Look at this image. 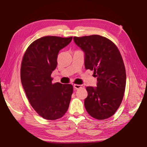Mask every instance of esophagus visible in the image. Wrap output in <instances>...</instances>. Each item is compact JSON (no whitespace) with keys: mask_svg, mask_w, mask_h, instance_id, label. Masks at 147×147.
<instances>
[{"mask_svg":"<svg viewBox=\"0 0 147 147\" xmlns=\"http://www.w3.org/2000/svg\"><path fill=\"white\" fill-rule=\"evenodd\" d=\"M84 87V85H78V84H74V88L75 89H80V88H83Z\"/></svg>","mask_w":147,"mask_h":147,"instance_id":"esophagus-1","label":"esophagus"}]
</instances>
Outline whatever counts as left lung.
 I'll list each match as a JSON object with an SVG mask.
<instances>
[{
  "label": "left lung",
  "mask_w": 147,
  "mask_h": 147,
  "mask_svg": "<svg viewBox=\"0 0 147 147\" xmlns=\"http://www.w3.org/2000/svg\"><path fill=\"white\" fill-rule=\"evenodd\" d=\"M74 42L84 53L86 69L94 71L97 87H87L85 109L98 119L110 118L118 110L124 96L126 71L118 47L100 35L74 36Z\"/></svg>",
  "instance_id": "obj_1"
}]
</instances>
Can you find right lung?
<instances>
[{
  "label": "right lung",
  "mask_w": 147,
  "mask_h": 147,
  "mask_svg": "<svg viewBox=\"0 0 147 147\" xmlns=\"http://www.w3.org/2000/svg\"><path fill=\"white\" fill-rule=\"evenodd\" d=\"M72 39V36L42 37L28 47L23 57L20 69L22 85L31 105L44 119L60 118L69 108L73 85L52 84L51 75L57 67L60 50Z\"/></svg>",
  "instance_id": "obj_1"
}]
</instances>
